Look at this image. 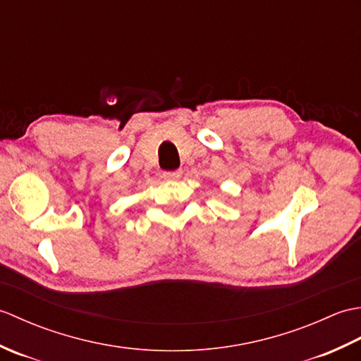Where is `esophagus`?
<instances>
[{
	"mask_svg": "<svg viewBox=\"0 0 361 361\" xmlns=\"http://www.w3.org/2000/svg\"><path fill=\"white\" fill-rule=\"evenodd\" d=\"M163 176L166 180H176L181 176V171H167L163 173Z\"/></svg>",
	"mask_w": 361,
	"mask_h": 361,
	"instance_id": "obj_1",
	"label": "esophagus"
}]
</instances>
